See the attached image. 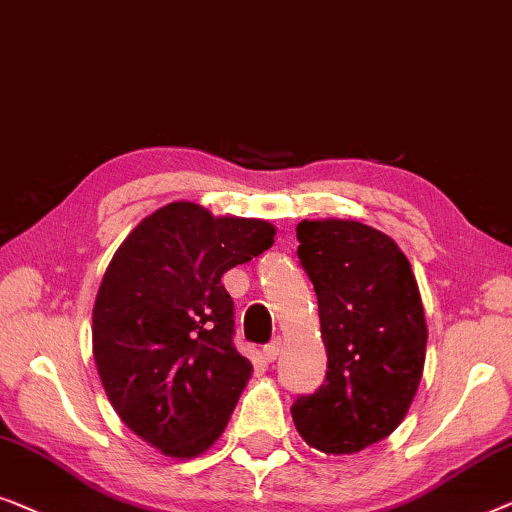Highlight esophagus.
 Returning <instances> with one entry per match:
<instances>
[{
  "label": "esophagus",
  "instance_id": "1",
  "mask_svg": "<svg viewBox=\"0 0 512 512\" xmlns=\"http://www.w3.org/2000/svg\"><path fill=\"white\" fill-rule=\"evenodd\" d=\"M280 350H283V341H280V338H276V341L269 343V345H264V359H266V362H273V359H278Z\"/></svg>",
  "mask_w": 512,
  "mask_h": 512
}]
</instances>
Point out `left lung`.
<instances>
[{
	"instance_id": "8db88e82",
	"label": "left lung",
	"mask_w": 512,
	"mask_h": 512,
	"mask_svg": "<svg viewBox=\"0 0 512 512\" xmlns=\"http://www.w3.org/2000/svg\"><path fill=\"white\" fill-rule=\"evenodd\" d=\"M299 259L318 294L327 380L299 397V436L325 455H355L399 427L427 355V320L408 257L357 220H301Z\"/></svg>"
}]
</instances>
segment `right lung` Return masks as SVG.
Listing matches in <instances>:
<instances>
[{
    "label": "right lung",
    "mask_w": 512,
    "mask_h": 512,
    "mask_svg": "<svg viewBox=\"0 0 512 512\" xmlns=\"http://www.w3.org/2000/svg\"><path fill=\"white\" fill-rule=\"evenodd\" d=\"M259 218L171 201L115 250L92 308V355L122 422L162 455H204L225 431L253 364L234 348L222 273L273 246Z\"/></svg>",
    "instance_id": "add662e5"
}]
</instances>
